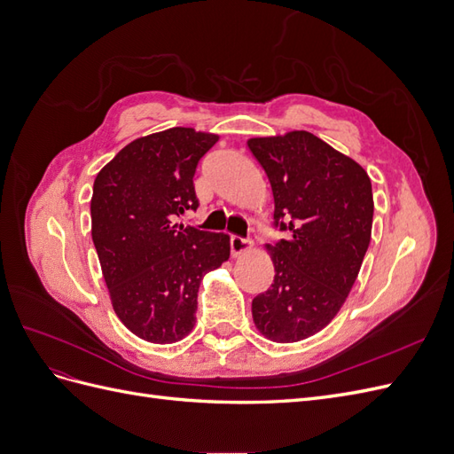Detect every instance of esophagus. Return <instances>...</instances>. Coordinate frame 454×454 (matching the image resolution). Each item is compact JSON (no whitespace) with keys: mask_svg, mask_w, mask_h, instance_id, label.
<instances>
[{"mask_svg":"<svg viewBox=\"0 0 454 454\" xmlns=\"http://www.w3.org/2000/svg\"><path fill=\"white\" fill-rule=\"evenodd\" d=\"M229 246H231V254L237 257V255H240V254H244V252H248V250L252 248V240H250V239L237 237V235H231Z\"/></svg>","mask_w":454,"mask_h":454,"instance_id":"34e87169","label":"esophagus"}]
</instances>
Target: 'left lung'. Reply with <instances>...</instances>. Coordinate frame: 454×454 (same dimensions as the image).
Listing matches in <instances>:
<instances>
[{
    "label": "left lung",
    "mask_w": 454,
    "mask_h": 454,
    "mask_svg": "<svg viewBox=\"0 0 454 454\" xmlns=\"http://www.w3.org/2000/svg\"><path fill=\"white\" fill-rule=\"evenodd\" d=\"M274 197L270 240L274 280L252 301L257 329L277 342L318 333L345 303L365 257L373 225L367 172L305 130L254 138Z\"/></svg>",
    "instance_id": "1"
}]
</instances>
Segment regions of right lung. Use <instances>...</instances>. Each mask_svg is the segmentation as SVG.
Returning <instances> with one entry per match:
<instances>
[{"label":"right lung","mask_w":454,"mask_h":454,"mask_svg":"<svg viewBox=\"0 0 454 454\" xmlns=\"http://www.w3.org/2000/svg\"><path fill=\"white\" fill-rule=\"evenodd\" d=\"M215 134L174 127L122 147L92 187V242L112 305L134 335L168 345L189 335L202 277L229 259L223 232L176 225L197 210L193 177Z\"/></svg>","instance_id":"1"}]
</instances>
